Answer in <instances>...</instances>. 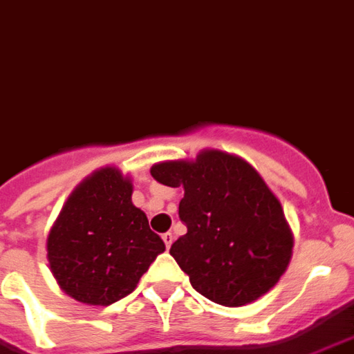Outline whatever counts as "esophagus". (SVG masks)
Listing matches in <instances>:
<instances>
[{"label": "esophagus", "mask_w": 354, "mask_h": 354, "mask_svg": "<svg viewBox=\"0 0 354 354\" xmlns=\"http://www.w3.org/2000/svg\"><path fill=\"white\" fill-rule=\"evenodd\" d=\"M162 239H164V243H166V247H167V249H169V247H171V243H174L175 236H174V234H171V232H166V234L162 236Z\"/></svg>", "instance_id": "34e87169"}]
</instances>
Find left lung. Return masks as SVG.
Returning <instances> with one entry per match:
<instances>
[{
    "instance_id": "left-lung-1",
    "label": "left lung",
    "mask_w": 354,
    "mask_h": 354,
    "mask_svg": "<svg viewBox=\"0 0 354 354\" xmlns=\"http://www.w3.org/2000/svg\"><path fill=\"white\" fill-rule=\"evenodd\" d=\"M151 175L185 188L179 218L187 234L169 254L202 296L239 308L279 281L290 262L292 234L279 200L251 164L205 151L196 162L156 164Z\"/></svg>"
}]
</instances>
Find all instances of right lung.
<instances>
[{
  "label": "right lung",
  "instance_id": "obj_1",
  "mask_svg": "<svg viewBox=\"0 0 354 354\" xmlns=\"http://www.w3.org/2000/svg\"><path fill=\"white\" fill-rule=\"evenodd\" d=\"M62 290L88 306H111L138 286L166 245L131 203V183L105 167L81 183L46 241Z\"/></svg>",
  "mask_w": 354,
  "mask_h": 354
}]
</instances>
